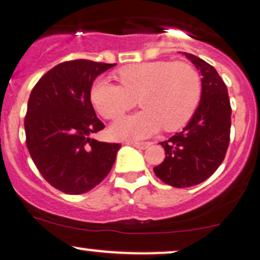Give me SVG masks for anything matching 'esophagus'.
<instances>
[{
    "label": "esophagus",
    "instance_id": "obj_1",
    "mask_svg": "<svg viewBox=\"0 0 260 260\" xmlns=\"http://www.w3.org/2000/svg\"><path fill=\"white\" fill-rule=\"evenodd\" d=\"M126 145L136 147V148H140V149H146V148H148V147L152 145V143H150V142H134V141H127Z\"/></svg>",
    "mask_w": 260,
    "mask_h": 260
}]
</instances>
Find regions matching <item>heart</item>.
I'll return each instance as SVG.
<instances>
[{"label":"heart","mask_w":260,"mask_h":260,"mask_svg":"<svg viewBox=\"0 0 260 260\" xmlns=\"http://www.w3.org/2000/svg\"><path fill=\"white\" fill-rule=\"evenodd\" d=\"M119 85L100 77L92 83L90 99L102 117L115 119L133 108L139 99L142 111L112 124L117 140H141L164 127L174 131L190 119L201 96L197 69L184 61L131 63L117 72Z\"/></svg>","instance_id":"heart-1"}]
</instances>
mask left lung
Segmentation results:
<instances>
[{
    "label": "left lung",
    "instance_id": "1",
    "mask_svg": "<svg viewBox=\"0 0 260 260\" xmlns=\"http://www.w3.org/2000/svg\"><path fill=\"white\" fill-rule=\"evenodd\" d=\"M184 55L200 71L203 91L197 111L181 133L160 142L166 156L154 174L166 184L188 188L207 179L225 158L232 106L225 83L213 66L193 54Z\"/></svg>",
    "mask_w": 260,
    "mask_h": 260
}]
</instances>
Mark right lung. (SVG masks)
<instances>
[{"mask_svg":"<svg viewBox=\"0 0 260 260\" xmlns=\"http://www.w3.org/2000/svg\"><path fill=\"white\" fill-rule=\"evenodd\" d=\"M114 65L85 59L61 62L42 77L28 98V153L48 183L66 194L85 193L104 181L121 146L90 137L105 127L90 101L92 82Z\"/></svg>","mask_w":260,"mask_h":260,"instance_id":"add662e5","label":"right lung"}]
</instances>
